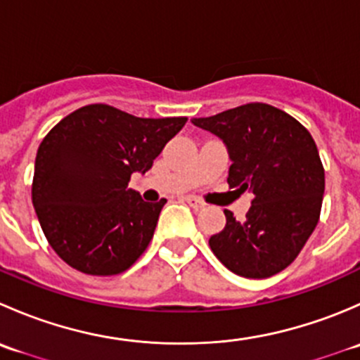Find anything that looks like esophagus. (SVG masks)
<instances>
[{"label":"esophagus","instance_id":"1","mask_svg":"<svg viewBox=\"0 0 360 360\" xmlns=\"http://www.w3.org/2000/svg\"><path fill=\"white\" fill-rule=\"evenodd\" d=\"M186 202L190 203V205L193 207V209H197V210H198V209H203V207L207 205L205 202H202L200 198H197V197H186Z\"/></svg>","mask_w":360,"mask_h":360}]
</instances>
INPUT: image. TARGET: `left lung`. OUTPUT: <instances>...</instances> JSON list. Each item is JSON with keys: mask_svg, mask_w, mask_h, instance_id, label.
I'll use <instances>...</instances> for the list:
<instances>
[{"mask_svg": "<svg viewBox=\"0 0 360 360\" xmlns=\"http://www.w3.org/2000/svg\"><path fill=\"white\" fill-rule=\"evenodd\" d=\"M191 122L216 134L231 158L228 184L252 191L244 221L224 210L226 226L209 238L217 259L245 278L285 270L321 217L324 167L314 137L278 108L250 103Z\"/></svg>", "mask_w": 360, "mask_h": 360, "instance_id": "1", "label": "left lung"}]
</instances>
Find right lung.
Here are the masks:
<instances>
[{
  "mask_svg": "<svg viewBox=\"0 0 360 360\" xmlns=\"http://www.w3.org/2000/svg\"><path fill=\"white\" fill-rule=\"evenodd\" d=\"M186 122V116L139 118L89 104L46 134L36 153L32 205L64 263L108 277L139 259L167 200L144 202L129 188L130 176L148 172Z\"/></svg>",
  "mask_w": 360,
  "mask_h": 360,
  "instance_id": "obj_1",
  "label": "right lung"
}]
</instances>
